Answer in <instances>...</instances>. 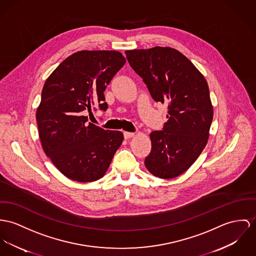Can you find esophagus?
Listing matches in <instances>:
<instances>
[{
	"label": "esophagus",
	"mask_w": 256,
	"mask_h": 256,
	"mask_svg": "<svg viewBox=\"0 0 256 256\" xmlns=\"http://www.w3.org/2000/svg\"><path fill=\"white\" fill-rule=\"evenodd\" d=\"M124 136L126 139H128V138H134V132H124Z\"/></svg>",
	"instance_id": "34e87169"
}]
</instances>
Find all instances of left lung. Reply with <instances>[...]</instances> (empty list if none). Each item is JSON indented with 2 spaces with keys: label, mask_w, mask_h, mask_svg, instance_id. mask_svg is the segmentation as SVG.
Returning <instances> with one entry per match:
<instances>
[{
  "label": "left lung",
  "mask_w": 256,
  "mask_h": 256,
  "mask_svg": "<svg viewBox=\"0 0 256 256\" xmlns=\"http://www.w3.org/2000/svg\"><path fill=\"white\" fill-rule=\"evenodd\" d=\"M126 54L153 99L168 105L164 130L150 134L152 149L145 166L162 179L177 177L195 162L208 140L214 107L208 82L176 48L155 46Z\"/></svg>",
  "instance_id": "left-lung-1"
}]
</instances>
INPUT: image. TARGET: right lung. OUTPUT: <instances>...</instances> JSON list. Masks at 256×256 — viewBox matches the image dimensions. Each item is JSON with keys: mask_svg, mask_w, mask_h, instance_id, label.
Here are the masks:
<instances>
[{"mask_svg": "<svg viewBox=\"0 0 256 256\" xmlns=\"http://www.w3.org/2000/svg\"><path fill=\"white\" fill-rule=\"evenodd\" d=\"M116 50H80L63 60L46 79L36 112L40 140L59 172L78 182L106 174L124 134L88 122L84 111L108 105L104 90L124 65Z\"/></svg>", "mask_w": 256, "mask_h": 256, "instance_id": "obj_1", "label": "right lung"}]
</instances>
